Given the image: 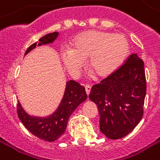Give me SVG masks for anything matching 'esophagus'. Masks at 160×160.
<instances>
[{
	"label": "esophagus",
	"mask_w": 160,
	"mask_h": 160,
	"mask_svg": "<svg viewBox=\"0 0 160 160\" xmlns=\"http://www.w3.org/2000/svg\"><path fill=\"white\" fill-rule=\"evenodd\" d=\"M85 89H86V92H87V94L88 95V94L90 93V91H91V86L90 85H86L85 86Z\"/></svg>",
	"instance_id": "34e87169"
}]
</instances>
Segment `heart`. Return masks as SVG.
I'll return each mask as SVG.
<instances>
[{
    "label": "heart",
    "instance_id": "heart-1",
    "mask_svg": "<svg viewBox=\"0 0 160 160\" xmlns=\"http://www.w3.org/2000/svg\"><path fill=\"white\" fill-rule=\"evenodd\" d=\"M129 54V44L122 34L102 31L81 33L72 43V48L62 51V59L72 73H77L88 57V66L100 78L113 74L125 63Z\"/></svg>",
    "mask_w": 160,
    "mask_h": 160
}]
</instances>
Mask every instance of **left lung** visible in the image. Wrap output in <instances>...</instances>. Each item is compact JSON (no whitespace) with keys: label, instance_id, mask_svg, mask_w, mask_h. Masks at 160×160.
<instances>
[{"label":"left lung","instance_id":"1","mask_svg":"<svg viewBox=\"0 0 160 160\" xmlns=\"http://www.w3.org/2000/svg\"><path fill=\"white\" fill-rule=\"evenodd\" d=\"M145 95L144 63L132 54L113 74L91 88L88 97L98 107L102 134L110 139L128 135L142 118Z\"/></svg>","mask_w":160,"mask_h":160}]
</instances>
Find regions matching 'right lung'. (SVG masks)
Wrapping results in <instances>:
<instances>
[{
  "label": "right lung",
  "mask_w": 160,
  "mask_h": 160,
  "mask_svg": "<svg viewBox=\"0 0 160 160\" xmlns=\"http://www.w3.org/2000/svg\"><path fill=\"white\" fill-rule=\"evenodd\" d=\"M58 35L57 32L44 35L39 40L40 43L38 46L51 43L55 41ZM36 46V42L32 44L26 49L25 55L30 52ZM88 95L83 86L80 85L77 81L69 80L66 85L63 100L58 110L51 116L43 118L29 116L22 109L19 102L17 107V112L21 122L32 135L42 140L54 142L65 133L70 116L81 102L85 101Z\"/></svg>",
  "instance_id": "right-lung-1"
}]
</instances>
